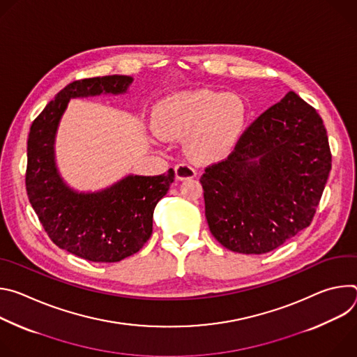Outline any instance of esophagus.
Segmentation results:
<instances>
[{
	"label": "esophagus",
	"instance_id": "1",
	"mask_svg": "<svg viewBox=\"0 0 357 357\" xmlns=\"http://www.w3.org/2000/svg\"><path fill=\"white\" fill-rule=\"evenodd\" d=\"M175 176L178 181H185L196 176V171L189 164H179L175 167Z\"/></svg>",
	"mask_w": 357,
	"mask_h": 357
}]
</instances>
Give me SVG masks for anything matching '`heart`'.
Returning <instances> with one entry per match:
<instances>
[{
    "label": "heart",
    "instance_id": "1",
    "mask_svg": "<svg viewBox=\"0 0 357 357\" xmlns=\"http://www.w3.org/2000/svg\"><path fill=\"white\" fill-rule=\"evenodd\" d=\"M154 124L167 138L188 137V151L195 160L216 162L230 155L243 139L248 107L237 93L185 90L160 101Z\"/></svg>",
    "mask_w": 357,
    "mask_h": 357
}]
</instances>
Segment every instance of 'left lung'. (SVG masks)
Here are the masks:
<instances>
[{"mask_svg":"<svg viewBox=\"0 0 357 357\" xmlns=\"http://www.w3.org/2000/svg\"><path fill=\"white\" fill-rule=\"evenodd\" d=\"M322 119L289 91L245 131L227 160L200 176L215 238L264 254L308 227L332 168Z\"/></svg>","mask_w":357,"mask_h":357,"instance_id":"8db88e82","label":"left lung"}]
</instances>
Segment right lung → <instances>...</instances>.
Masks as SVG:
<instances>
[{"label":"right lung","mask_w":357,"mask_h":357,"mask_svg":"<svg viewBox=\"0 0 357 357\" xmlns=\"http://www.w3.org/2000/svg\"><path fill=\"white\" fill-rule=\"evenodd\" d=\"M132 82L123 75L72 82L35 119L28 137L25 183L39 222L59 248L94 263H117L142 248L152 233L154 209L175 172L130 174L105 189L79 192L56 165V134L72 98L124 94Z\"/></svg>","instance_id":"obj_1"}]
</instances>
